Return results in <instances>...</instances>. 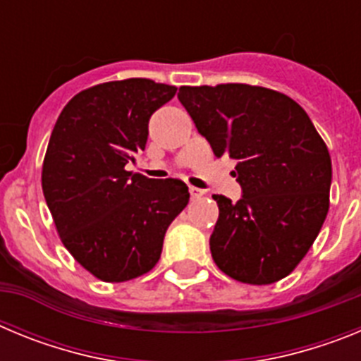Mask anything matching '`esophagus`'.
<instances>
[{"mask_svg":"<svg viewBox=\"0 0 361 361\" xmlns=\"http://www.w3.org/2000/svg\"><path fill=\"white\" fill-rule=\"evenodd\" d=\"M190 195L191 199H199V197L204 195V190H199V188L195 186H190Z\"/></svg>","mask_w":361,"mask_h":361,"instance_id":"1","label":"esophagus"}]
</instances>
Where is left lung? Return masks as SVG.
I'll return each instance as SVG.
<instances>
[{"label": "left lung", "mask_w": 361, "mask_h": 361, "mask_svg": "<svg viewBox=\"0 0 361 361\" xmlns=\"http://www.w3.org/2000/svg\"><path fill=\"white\" fill-rule=\"evenodd\" d=\"M178 101L216 157L237 161L242 199L213 195L209 250L219 269L253 286L279 282L311 250L329 212L327 145L296 101L264 86H180Z\"/></svg>", "instance_id": "1"}]
</instances>
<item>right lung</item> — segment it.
I'll return each instance as SVG.
<instances>
[{
	"label": "right lung",
	"mask_w": 361,
	"mask_h": 361,
	"mask_svg": "<svg viewBox=\"0 0 361 361\" xmlns=\"http://www.w3.org/2000/svg\"><path fill=\"white\" fill-rule=\"evenodd\" d=\"M175 92L142 78L101 82L73 95L52 130L41 171L44 200L63 245L103 282L153 269L166 229L190 200L178 178L124 168L145 149L152 114Z\"/></svg>",
	"instance_id": "1"
}]
</instances>
